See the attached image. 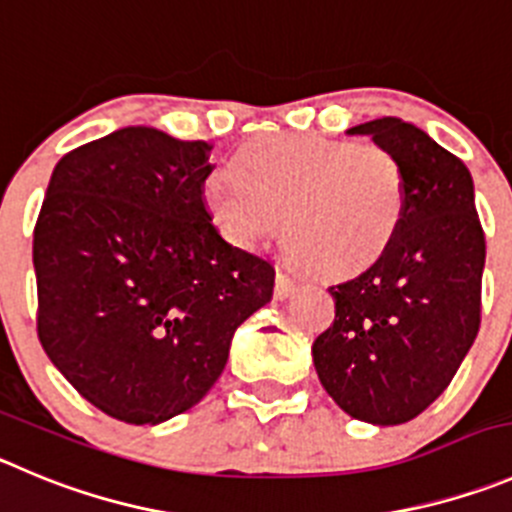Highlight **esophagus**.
<instances>
[{
    "mask_svg": "<svg viewBox=\"0 0 512 512\" xmlns=\"http://www.w3.org/2000/svg\"><path fill=\"white\" fill-rule=\"evenodd\" d=\"M293 290H295V280L290 278L288 272L278 270V275H275V298H278V300L288 298Z\"/></svg>",
    "mask_w": 512,
    "mask_h": 512,
    "instance_id": "esophagus-1",
    "label": "esophagus"
}]
</instances>
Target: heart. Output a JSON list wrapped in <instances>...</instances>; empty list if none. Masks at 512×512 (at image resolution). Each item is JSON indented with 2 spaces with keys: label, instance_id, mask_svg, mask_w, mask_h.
I'll return each mask as SVG.
<instances>
[{
  "label": "heart",
  "instance_id": "heart-1",
  "mask_svg": "<svg viewBox=\"0 0 512 512\" xmlns=\"http://www.w3.org/2000/svg\"><path fill=\"white\" fill-rule=\"evenodd\" d=\"M232 171L204 181V204L219 229L252 247L283 222L285 252L321 278L374 265L407 207L404 166L381 143L275 133L245 143Z\"/></svg>",
  "mask_w": 512,
  "mask_h": 512
}]
</instances>
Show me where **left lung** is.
I'll return each mask as SVG.
<instances>
[{
    "label": "left lung",
    "mask_w": 512,
    "mask_h": 512,
    "mask_svg": "<svg viewBox=\"0 0 512 512\" xmlns=\"http://www.w3.org/2000/svg\"><path fill=\"white\" fill-rule=\"evenodd\" d=\"M348 133L399 156L407 207L389 250L328 288L336 318L315 338L313 364L343 412L389 427L419 417L475 343L485 232L467 166L422 128L389 116Z\"/></svg>",
    "instance_id": "left-lung-1"
}]
</instances>
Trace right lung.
Returning a JSON list of instances; mask_svg holds the SVG:
<instances>
[{
    "label": "right lung",
    "mask_w": 512,
    "mask_h": 512,
    "mask_svg": "<svg viewBox=\"0 0 512 512\" xmlns=\"http://www.w3.org/2000/svg\"><path fill=\"white\" fill-rule=\"evenodd\" d=\"M212 143L128 126L57 161L35 224L37 336L108 417L159 424L204 399L275 267L204 204Z\"/></svg>",
    "instance_id": "right-lung-1"
}]
</instances>
